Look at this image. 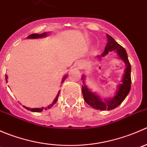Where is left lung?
Here are the masks:
<instances>
[{"instance_id":"left-lung-1","label":"left lung","mask_w":147,"mask_h":147,"mask_svg":"<svg viewBox=\"0 0 147 147\" xmlns=\"http://www.w3.org/2000/svg\"><path fill=\"white\" fill-rule=\"evenodd\" d=\"M107 43L105 47V51L101 55L97 56V57L101 59L102 57H105L106 55H107L109 52L115 50L119 58L125 63L127 67L124 71V76L121 80V83L118 86L116 94H115V97H112L109 100H106L105 101H102V99H100L99 96H97L94 93L92 92L87 88V86L84 84V76L83 75L82 77V80H83L82 92L84 101L90 107L96 109H99V110H112V109L117 107L119 105H121V102L124 101L126 97L128 95L130 89H131V65H130L129 61L128 60L127 51L122 46L118 44L115 40V39L109 35H107Z\"/></svg>"}]
</instances>
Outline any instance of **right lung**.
I'll return each mask as SVG.
<instances>
[{
    "label": "right lung",
    "instance_id": "right-lung-1",
    "mask_svg": "<svg viewBox=\"0 0 147 147\" xmlns=\"http://www.w3.org/2000/svg\"><path fill=\"white\" fill-rule=\"evenodd\" d=\"M45 36H47V33H46V32H43V33H42V34H37V33H34V34H31V35H28V38H32V39H33V38H42V37H45ZM67 78V76H65L64 78H63V82H64V80H65V78ZM7 78H8V77H7V75H5V80H6V82H7ZM59 93H60V91H59V92H58V94H57V95L56 96V97H55V99L54 100V101H53V103L51 104V105H49L48 107H42V108H32V109H30V108H28V107H24L25 108H26V109H28V110H30L31 112H42V109H46V110H47V109H50V107H52L53 106V105H55V104L56 103V102L57 101V99H58V96H59Z\"/></svg>",
    "mask_w": 147,
    "mask_h": 147
}]
</instances>
